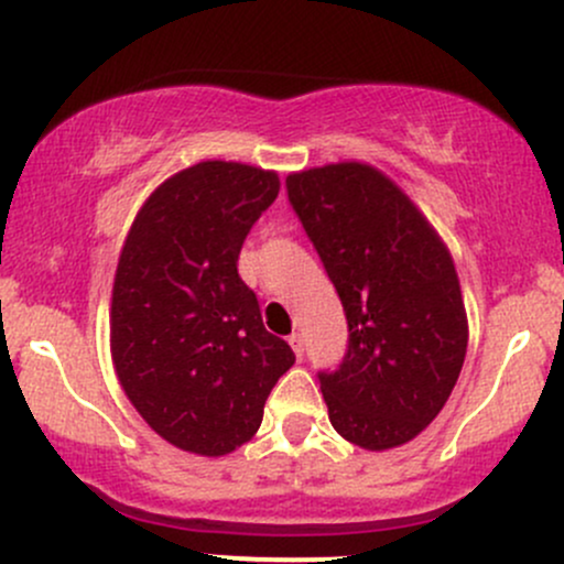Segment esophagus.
<instances>
[{
  "instance_id": "obj_1",
  "label": "esophagus",
  "mask_w": 564,
  "mask_h": 564,
  "mask_svg": "<svg viewBox=\"0 0 564 564\" xmlns=\"http://www.w3.org/2000/svg\"><path fill=\"white\" fill-rule=\"evenodd\" d=\"M289 345H291V349H294V355H296V358H300L302 360V355H304V339H302V334H291L289 336Z\"/></svg>"
}]
</instances>
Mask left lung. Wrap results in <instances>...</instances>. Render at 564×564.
I'll list each match as a JSON object with an SVG mask.
<instances>
[{"label": "left lung", "mask_w": 564, "mask_h": 564, "mask_svg": "<svg viewBox=\"0 0 564 564\" xmlns=\"http://www.w3.org/2000/svg\"><path fill=\"white\" fill-rule=\"evenodd\" d=\"M286 191L347 315L345 358L318 373L328 419L352 445L398 448L443 411L467 355L448 246L360 161L289 174Z\"/></svg>", "instance_id": "1"}]
</instances>
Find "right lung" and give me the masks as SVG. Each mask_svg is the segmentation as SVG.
I'll list each match as a JSON object with an SVG mask.
<instances>
[{"label":"right lung","instance_id":"1","mask_svg":"<svg viewBox=\"0 0 564 564\" xmlns=\"http://www.w3.org/2000/svg\"><path fill=\"white\" fill-rule=\"evenodd\" d=\"M278 191L275 172L200 161L161 183L129 228L113 278V368L129 403L180 451L225 456L249 443L294 366L238 275L246 236Z\"/></svg>","mask_w":564,"mask_h":564}]
</instances>
